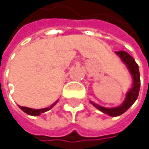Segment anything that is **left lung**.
<instances>
[{"label": "left lung", "instance_id": "left-lung-1", "mask_svg": "<svg viewBox=\"0 0 149 149\" xmlns=\"http://www.w3.org/2000/svg\"><path fill=\"white\" fill-rule=\"evenodd\" d=\"M115 53L121 58L123 63L126 65L128 68L130 73L132 77V87L129 90V91L126 93V97L123 104L117 107L114 108H105L101 105H98L96 103L90 101V103L92 104L94 107H96L97 109L102 111L103 113H105L110 116H118L126 112L134 102L136 101L138 95H139V91H140V86H141V80H140V72H139V66L134 61V59L126 52L124 51H119V52H115Z\"/></svg>", "mask_w": 149, "mask_h": 149}]
</instances>
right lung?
Instances as JSON below:
<instances>
[{
  "instance_id": "right-lung-1",
  "label": "right lung",
  "mask_w": 149,
  "mask_h": 149,
  "mask_svg": "<svg viewBox=\"0 0 149 149\" xmlns=\"http://www.w3.org/2000/svg\"><path fill=\"white\" fill-rule=\"evenodd\" d=\"M58 100H57L55 103H53V104H52L51 106H49L48 108H44V109H31V108H28V107H22V106H19V109L22 110V111H24L25 113H26L27 115H30V116H40V114H42V113H45L46 111H48V110H50L52 107H54L56 104L58 103Z\"/></svg>"
}]
</instances>
